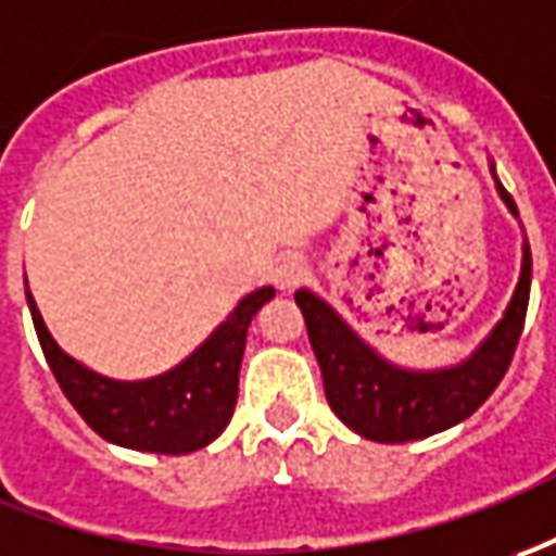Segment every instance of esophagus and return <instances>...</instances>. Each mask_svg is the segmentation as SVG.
Returning a JSON list of instances; mask_svg holds the SVG:
<instances>
[{"mask_svg":"<svg viewBox=\"0 0 556 556\" xmlns=\"http://www.w3.org/2000/svg\"><path fill=\"white\" fill-rule=\"evenodd\" d=\"M270 279H274V286H277L279 292H294L307 279V262L298 258V255H289V258H282L274 267V277Z\"/></svg>","mask_w":556,"mask_h":556,"instance_id":"obj_1","label":"esophagus"}]
</instances>
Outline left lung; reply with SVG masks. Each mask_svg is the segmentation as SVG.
<instances>
[{"label":"left lung","mask_w":556,"mask_h":556,"mask_svg":"<svg viewBox=\"0 0 556 556\" xmlns=\"http://www.w3.org/2000/svg\"><path fill=\"white\" fill-rule=\"evenodd\" d=\"M490 176L505 210L517 218L511 194L502 188L490 161ZM523 230V225H520ZM532 255L527 233L520 243V277L502 319L486 331L466 358L441 368H407L387 358L365 341L338 309L309 289H298L294 301L307 323L326 399L343 426L380 444H405L444 432L468 420L500 387L511 365L530 304Z\"/></svg>","instance_id":"8db88e82"}]
</instances>
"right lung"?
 I'll return each instance as SVG.
<instances>
[{"mask_svg": "<svg viewBox=\"0 0 556 556\" xmlns=\"http://www.w3.org/2000/svg\"><path fill=\"white\" fill-rule=\"evenodd\" d=\"M274 294V286L249 292L191 356L142 380H115L72 358L45 326L29 286L26 304L56 383L97 435L130 451L179 456L213 444L228 429L249 323Z\"/></svg>", "mask_w": 556, "mask_h": 556, "instance_id": "right-lung-1", "label": "right lung"}]
</instances>
